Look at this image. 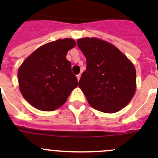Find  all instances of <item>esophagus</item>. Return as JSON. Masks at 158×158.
Returning <instances> with one entry per match:
<instances>
[{"label": "esophagus", "instance_id": "obj_1", "mask_svg": "<svg viewBox=\"0 0 158 158\" xmlns=\"http://www.w3.org/2000/svg\"><path fill=\"white\" fill-rule=\"evenodd\" d=\"M80 77H81V75H80V74L77 75V79H78V81H79V79H80Z\"/></svg>", "mask_w": 158, "mask_h": 158}]
</instances>
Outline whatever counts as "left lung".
Masks as SVG:
<instances>
[{
	"label": "left lung",
	"instance_id": "1",
	"mask_svg": "<svg viewBox=\"0 0 158 158\" xmlns=\"http://www.w3.org/2000/svg\"><path fill=\"white\" fill-rule=\"evenodd\" d=\"M77 44L87 60L79 87L95 110L113 114L134 97L136 72L132 62L112 44L97 38H82Z\"/></svg>",
	"mask_w": 158,
	"mask_h": 158
}]
</instances>
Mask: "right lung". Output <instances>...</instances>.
I'll list each match as a JSON object with an SVG mask.
<instances>
[{
  "label": "right lung",
  "mask_w": 158,
  "mask_h": 158,
  "mask_svg": "<svg viewBox=\"0 0 158 158\" xmlns=\"http://www.w3.org/2000/svg\"><path fill=\"white\" fill-rule=\"evenodd\" d=\"M76 45L73 39H59L44 44L25 59L18 71L19 89L29 103L42 111L61 107L78 86L66 59Z\"/></svg>",
  "instance_id": "1"
}]
</instances>
